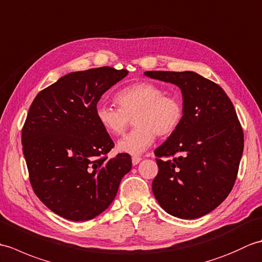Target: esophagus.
<instances>
[{"mask_svg":"<svg viewBox=\"0 0 262 262\" xmlns=\"http://www.w3.org/2000/svg\"><path fill=\"white\" fill-rule=\"evenodd\" d=\"M142 161V158L141 157H133L132 158V163H133V165H136V164H138Z\"/></svg>","mask_w":262,"mask_h":262,"instance_id":"34e87169","label":"esophagus"}]
</instances>
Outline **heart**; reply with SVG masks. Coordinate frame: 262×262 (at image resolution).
<instances>
[{"label": "heart", "instance_id": "1", "mask_svg": "<svg viewBox=\"0 0 262 262\" xmlns=\"http://www.w3.org/2000/svg\"><path fill=\"white\" fill-rule=\"evenodd\" d=\"M151 82L132 84L116 94L118 108L99 104L96 108L98 124L110 136H120L134 118V130L118 142L122 153L138 155L152 145L155 135L169 136L178 129L183 118V105L176 97Z\"/></svg>", "mask_w": 262, "mask_h": 262}]
</instances>
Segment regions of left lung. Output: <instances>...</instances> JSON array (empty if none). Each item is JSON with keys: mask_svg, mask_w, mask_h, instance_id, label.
<instances>
[{"mask_svg": "<svg viewBox=\"0 0 262 262\" xmlns=\"http://www.w3.org/2000/svg\"><path fill=\"white\" fill-rule=\"evenodd\" d=\"M144 75L178 85L183 99L180 126L154 151L153 193L170 215L198 219L223 203L236 180L244 136L234 105L219 84L194 72Z\"/></svg>", "mask_w": 262, "mask_h": 262, "instance_id": "left-lung-1", "label": "left lung"}]
</instances>
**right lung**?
I'll use <instances>...</instances> for the list:
<instances>
[{
	"instance_id": "1",
	"label": "right lung",
	"mask_w": 262,
	"mask_h": 262,
	"mask_svg": "<svg viewBox=\"0 0 262 262\" xmlns=\"http://www.w3.org/2000/svg\"><path fill=\"white\" fill-rule=\"evenodd\" d=\"M127 70L73 72L33 100L22 128V151L37 197L66 220H92L113 203L132 169L130 155L108 159L115 146L98 124L97 103Z\"/></svg>"
}]
</instances>
